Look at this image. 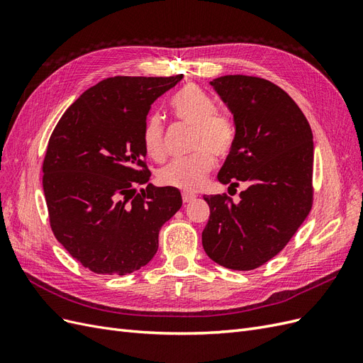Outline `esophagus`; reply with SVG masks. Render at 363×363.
Instances as JSON below:
<instances>
[{
	"label": "esophagus",
	"instance_id": "34e87169",
	"mask_svg": "<svg viewBox=\"0 0 363 363\" xmlns=\"http://www.w3.org/2000/svg\"><path fill=\"white\" fill-rule=\"evenodd\" d=\"M182 199H183V203H191L195 200V195L194 194H188V192H183L182 194Z\"/></svg>",
	"mask_w": 363,
	"mask_h": 363
}]
</instances>
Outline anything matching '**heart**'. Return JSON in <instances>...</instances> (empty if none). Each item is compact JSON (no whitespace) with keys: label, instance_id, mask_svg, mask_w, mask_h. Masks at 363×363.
<instances>
[{"label":"heart","instance_id":"heart-1","mask_svg":"<svg viewBox=\"0 0 363 363\" xmlns=\"http://www.w3.org/2000/svg\"><path fill=\"white\" fill-rule=\"evenodd\" d=\"M172 112L183 124L194 127L192 148L195 155L189 159L174 160L159 171L163 186L184 192L199 191L207 175L215 167V158L227 157L233 150L238 128L232 115L218 111L213 98L195 84L184 86L174 95ZM142 142L147 155L162 159L164 155V125L159 115H151L144 125Z\"/></svg>","mask_w":363,"mask_h":363}]
</instances>
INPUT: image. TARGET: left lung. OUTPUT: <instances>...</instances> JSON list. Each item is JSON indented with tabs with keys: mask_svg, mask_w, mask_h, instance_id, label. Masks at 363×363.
I'll list each match as a JSON object with an SVG mask.
<instances>
[{
	"mask_svg": "<svg viewBox=\"0 0 363 363\" xmlns=\"http://www.w3.org/2000/svg\"><path fill=\"white\" fill-rule=\"evenodd\" d=\"M238 128L218 180L248 188L233 201L204 195L211 216L203 248L218 265L250 271L286 247L313 201V136L300 107L281 87L250 75L211 82Z\"/></svg>",
	"mask_w": 363,
	"mask_h": 363,
	"instance_id": "left-lung-1",
	"label": "left lung"
}]
</instances>
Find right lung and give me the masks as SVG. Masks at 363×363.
<instances>
[{"label":"right lung","instance_id":"1","mask_svg":"<svg viewBox=\"0 0 363 363\" xmlns=\"http://www.w3.org/2000/svg\"><path fill=\"white\" fill-rule=\"evenodd\" d=\"M175 77H111L63 113L43 159V194L54 236L87 269L125 276L145 267L159 232L182 207L179 189L140 193L150 169L142 133L147 115Z\"/></svg>","mask_w":363,"mask_h":363}]
</instances>
